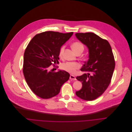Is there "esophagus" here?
I'll return each mask as SVG.
<instances>
[{
    "label": "esophagus",
    "instance_id": "1",
    "mask_svg": "<svg viewBox=\"0 0 132 132\" xmlns=\"http://www.w3.org/2000/svg\"><path fill=\"white\" fill-rule=\"evenodd\" d=\"M70 79L72 80H76V77L73 75H70Z\"/></svg>",
    "mask_w": 132,
    "mask_h": 132
}]
</instances>
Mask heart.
<instances>
[{"mask_svg":"<svg viewBox=\"0 0 132 132\" xmlns=\"http://www.w3.org/2000/svg\"><path fill=\"white\" fill-rule=\"evenodd\" d=\"M72 48L76 54L77 52H82L84 49V46L82 43L78 42H76L72 44ZM64 50V46H62L60 48L59 51V56L60 57H62L63 56ZM80 67V64L77 62H67L63 63L61 65V68L63 70L71 73H75L76 70L78 69Z\"/></svg>","mask_w":132,"mask_h":132,"instance_id":"1","label":"heart"}]
</instances>
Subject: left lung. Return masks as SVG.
Masks as SVG:
<instances>
[{
  "label": "left lung",
  "mask_w": 132,
  "mask_h": 132,
  "mask_svg": "<svg viewBox=\"0 0 132 132\" xmlns=\"http://www.w3.org/2000/svg\"><path fill=\"white\" fill-rule=\"evenodd\" d=\"M76 38L88 49V60L81 71L85 72L76 79L82 87L75 94L83 100L91 101L100 96L110 83L115 61L109 42L94 33H76Z\"/></svg>",
  "instance_id": "8db88e82"
}]
</instances>
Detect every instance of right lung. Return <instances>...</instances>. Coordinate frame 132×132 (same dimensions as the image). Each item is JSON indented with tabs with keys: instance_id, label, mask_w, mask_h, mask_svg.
<instances>
[{
	"instance_id": "add662e5",
	"label": "right lung",
	"mask_w": 132,
	"mask_h": 132,
	"mask_svg": "<svg viewBox=\"0 0 132 132\" xmlns=\"http://www.w3.org/2000/svg\"><path fill=\"white\" fill-rule=\"evenodd\" d=\"M73 32L61 33L47 31L36 35L26 47L23 72L28 85L37 96L48 99L57 95L70 74L59 70L49 71L52 63H58L61 46L72 36Z\"/></svg>"
}]
</instances>
